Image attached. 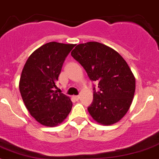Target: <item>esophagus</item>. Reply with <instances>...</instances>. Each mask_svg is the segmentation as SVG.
Masks as SVG:
<instances>
[{"mask_svg": "<svg viewBox=\"0 0 159 159\" xmlns=\"http://www.w3.org/2000/svg\"><path fill=\"white\" fill-rule=\"evenodd\" d=\"M74 99H75V100H77V101H78V100L80 99V96H74Z\"/></svg>", "mask_w": 159, "mask_h": 159, "instance_id": "esophagus-1", "label": "esophagus"}]
</instances>
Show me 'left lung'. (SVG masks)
Listing matches in <instances>:
<instances>
[{
	"mask_svg": "<svg viewBox=\"0 0 159 159\" xmlns=\"http://www.w3.org/2000/svg\"><path fill=\"white\" fill-rule=\"evenodd\" d=\"M71 56L91 81H99V91L93 88V103L88 107L90 115L104 125L118 122L129 109L136 89L125 60L113 48L96 41L78 44Z\"/></svg>",
	"mask_w": 159,
	"mask_h": 159,
	"instance_id": "1",
	"label": "left lung"
}]
</instances>
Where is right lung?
I'll return each instance as SVG.
<instances>
[{"label":"right lung","mask_w":159,"mask_h":159,"mask_svg":"<svg viewBox=\"0 0 159 159\" xmlns=\"http://www.w3.org/2000/svg\"><path fill=\"white\" fill-rule=\"evenodd\" d=\"M75 44L52 41L30 56L22 71L19 91L28 111L40 124L56 126L72 108L69 96L55 89L66 56Z\"/></svg>","instance_id":"1"}]
</instances>
